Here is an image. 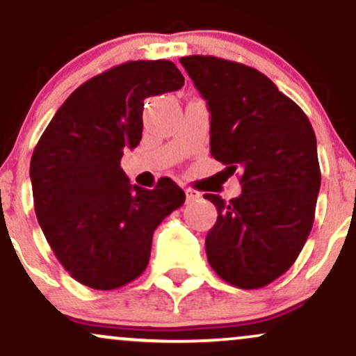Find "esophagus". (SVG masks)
I'll return each mask as SVG.
<instances>
[{
  "instance_id": "1",
  "label": "esophagus",
  "mask_w": 356,
  "mask_h": 356,
  "mask_svg": "<svg viewBox=\"0 0 356 356\" xmlns=\"http://www.w3.org/2000/svg\"><path fill=\"white\" fill-rule=\"evenodd\" d=\"M186 197H187V202H192V201H197L199 197H201V192L191 189V187H187L186 189Z\"/></svg>"
}]
</instances>
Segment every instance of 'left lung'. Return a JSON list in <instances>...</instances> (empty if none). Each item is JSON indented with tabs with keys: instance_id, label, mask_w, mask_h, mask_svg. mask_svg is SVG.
<instances>
[{
	"instance_id": "8db88e82",
	"label": "left lung",
	"mask_w": 356,
	"mask_h": 356,
	"mask_svg": "<svg viewBox=\"0 0 356 356\" xmlns=\"http://www.w3.org/2000/svg\"><path fill=\"white\" fill-rule=\"evenodd\" d=\"M181 63L211 112V155L231 174L241 169L239 197L204 195L218 207L207 261L226 283L263 288L293 266L313 227L321 184L314 130L256 68L202 55Z\"/></svg>"
}]
</instances>
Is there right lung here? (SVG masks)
Returning <instances> with one entry per match:
<instances>
[{"label":"right lung","instance_id":"obj_1","mask_svg":"<svg viewBox=\"0 0 356 356\" xmlns=\"http://www.w3.org/2000/svg\"><path fill=\"white\" fill-rule=\"evenodd\" d=\"M182 85L169 60L117 65L80 85L35 147L36 219L61 266L88 288L117 289L140 276L155 227L186 201L172 179L142 189L120 167L142 138L144 100Z\"/></svg>","mask_w":356,"mask_h":356}]
</instances>
